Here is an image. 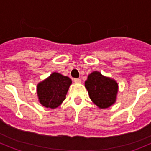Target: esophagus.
I'll return each mask as SVG.
<instances>
[{"label": "esophagus", "mask_w": 151, "mask_h": 151, "mask_svg": "<svg viewBox=\"0 0 151 151\" xmlns=\"http://www.w3.org/2000/svg\"><path fill=\"white\" fill-rule=\"evenodd\" d=\"M73 82H74L75 83H80V82H81V79H80V78H74V79H73Z\"/></svg>", "instance_id": "obj_1"}]
</instances>
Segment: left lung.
I'll list each match as a JSON object with an SVG mask.
<instances>
[{
  "label": "left lung",
  "instance_id": "1",
  "mask_svg": "<svg viewBox=\"0 0 151 151\" xmlns=\"http://www.w3.org/2000/svg\"><path fill=\"white\" fill-rule=\"evenodd\" d=\"M85 84L91 100L98 107L105 109L115 103L118 91V85L115 80L95 71L89 75Z\"/></svg>",
  "mask_w": 151,
  "mask_h": 151
}]
</instances>
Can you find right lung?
I'll return each mask as SVG.
<instances>
[{
  "label": "right lung",
  "instance_id": "obj_1",
  "mask_svg": "<svg viewBox=\"0 0 151 151\" xmlns=\"http://www.w3.org/2000/svg\"><path fill=\"white\" fill-rule=\"evenodd\" d=\"M71 79L57 73L50 75L37 86V92L41 104L51 109L57 108L66 98Z\"/></svg>",
  "mask_w": 151,
  "mask_h": 151
}]
</instances>
